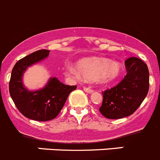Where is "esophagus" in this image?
Listing matches in <instances>:
<instances>
[{"label":"esophagus","mask_w":160,"mask_h":160,"mask_svg":"<svg viewBox=\"0 0 160 160\" xmlns=\"http://www.w3.org/2000/svg\"><path fill=\"white\" fill-rule=\"evenodd\" d=\"M83 90H84L85 92H86V93H91L93 92V89H91V88H90V87H86V86H85V87H83Z\"/></svg>","instance_id":"obj_1"}]
</instances>
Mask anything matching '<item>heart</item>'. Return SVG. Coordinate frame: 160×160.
Here are the masks:
<instances>
[{"label": "heart", "instance_id": "b5f03b06", "mask_svg": "<svg viewBox=\"0 0 160 160\" xmlns=\"http://www.w3.org/2000/svg\"><path fill=\"white\" fill-rule=\"evenodd\" d=\"M78 69L71 64L66 65L67 73L75 78H82L89 81L97 80L102 84H109L121 76L122 67L117 62H110L105 58H89L82 60L78 63Z\"/></svg>", "mask_w": 160, "mask_h": 160}]
</instances>
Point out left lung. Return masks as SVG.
Here are the masks:
<instances>
[{
	"mask_svg": "<svg viewBox=\"0 0 160 160\" xmlns=\"http://www.w3.org/2000/svg\"><path fill=\"white\" fill-rule=\"evenodd\" d=\"M127 74L117 86L105 90L101 113L109 119L132 115L138 109L149 90V71L141 59L131 57L126 60Z\"/></svg>",
	"mask_w": 160,
	"mask_h": 160,
	"instance_id": "left-lung-1",
	"label": "left lung"
}]
</instances>
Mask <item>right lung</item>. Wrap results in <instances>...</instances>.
<instances>
[{
    "mask_svg": "<svg viewBox=\"0 0 160 160\" xmlns=\"http://www.w3.org/2000/svg\"><path fill=\"white\" fill-rule=\"evenodd\" d=\"M50 51L39 50L21 58L12 70L9 93L18 110L24 117L37 121L52 120L58 115L69 94L76 86H67L56 78H51L44 88L29 91L22 83V76L29 66L49 55Z\"/></svg>",
    "mask_w": 160,
    "mask_h": 160,
    "instance_id": "right-lung-1",
    "label": "right lung"
}]
</instances>
